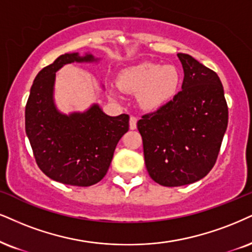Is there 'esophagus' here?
I'll return each instance as SVG.
<instances>
[{"label":"esophagus","instance_id":"34e87169","mask_svg":"<svg viewBox=\"0 0 252 252\" xmlns=\"http://www.w3.org/2000/svg\"><path fill=\"white\" fill-rule=\"evenodd\" d=\"M136 121H138V119H136L135 117L129 118V128H131V129L136 128Z\"/></svg>","mask_w":252,"mask_h":252}]
</instances>
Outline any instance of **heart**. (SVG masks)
Returning <instances> with one entry per match:
<instances>
[{
	"instance_id": "obj_1",
	"label": "heart",
	"mask_w": 252,
	"mask_h": 252,
	"mask_svg": "<svg viewBox=\"0 0 252 252\" xmlns=\"http://www.w3.org/2000/svg\"><path fill=\"white\" fill-rule=\"evenodd\" d=\"M121 91L133 93L145 110H158L175 97L181 72L174 65L146 62L123 70L118 76Z\"/></svg>"
}]
</instances>
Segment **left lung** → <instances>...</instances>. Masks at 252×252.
<instances>
[{
	"label": "left lung",
	"mask_w": 252,
	"mask_h": 252,
	"mask_svg": "<svg viewBox=\"0 0 252 252\" xmlns=\"http://www.w3.org/2000/svg\"><path fill=\"white\" fill-rule=\"evenodd\" d=\"M182 90L157 112L142 116L145 163L155 182L190 185L212 170L228 126V106L219 76L187 54Z\"/></svg>",
	"instance_id": "left-lung-1"
}]
</instances>
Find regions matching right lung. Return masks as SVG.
<instances>
[{"instance_id": "obj_1", "label": "right lung", "mask_w": 252, "mask_h": 252, "mask_svg": "<svg viewBox=\"0 0 252 252\" xmlns=\"http://www.w3.org/2000/svg\"><path fill=\"white\" fill-rule=\"evenodd\" d=\"M90 52L60 56L33 80L26 106V133L39 169L64 185L89 187L106 175L114 150L128 131V114L107 116L98 104L66 114L55 102L56 72L71 63H98ZM104 89V86H101Z\"/></svg>"}]
</instances>
